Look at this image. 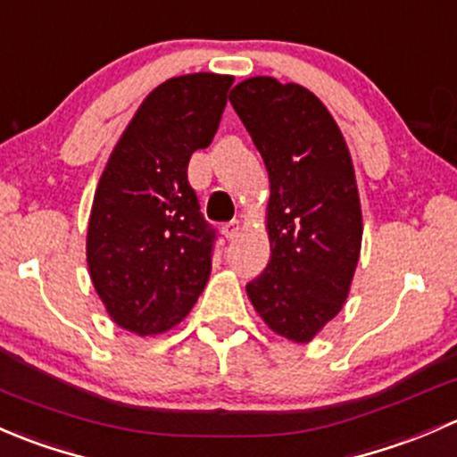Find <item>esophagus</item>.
Here are the masks:
<instances>
[{
  "label": "esophagus",
  "mask_w": 457,
  "mask_h": 457,
  "mask_svg": "<svg viewBox=\"0 0 457 457\" xmlns=\"http://www.w3.org/2000/svg\"><path fill=\"white\" fill-rule=\"evenodd\" d=\"M239 230H242V224L237 222V220H233V222H227L222 227V235L227 239H235L239 235Z\"/></svg>",
  "instance_id": "esophagus-1"
}]
</instances>
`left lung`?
Instances as JSON below:
<instances>
[{
    "mask_svg": "<svg viewBox=\"0 0 457 457\" xmlns=\"http://www.w3.org/2000/svg\"><path fill=\"white\" fill-rule=\"evenodd\" d=\"M228 101L260 149L270 182V262L246 286L268 328L308 343L343 310L363 239L350 149L328 107L299 83L251 77Z\"/></svg>",
    "mask_w": 457,
    "mask_h": 457,
    "instance_id": "1",
    "label": "left lung"
}]
</instances>
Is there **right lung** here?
<instances>
[{
	"label": "right lung",
	"instance_id": "obj_1",
	"mask_svg": "<svg viewBox=\"0 0 457 457\" xmlns=\"http://www.w3.org/2000/svg\"><path fill=\"white\" fill-rule=\"evenodd\" d=\"M233 81L213 72L167 79L140 103L107 158L86 255L98 299L127 332L171 330L209 281L213 230L202 220L187 167L213 140Z\"/></svg>",
	"mask_w": 457,
	"mask_h": 457
}]
</instances>
